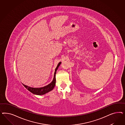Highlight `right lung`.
Listing matches in <instances>:
<instances>
[{
    "label": "right lung",
    "instance_id": "add662e5",
    "mask_svg": "<svg viewBox=\"0 0 125 125\" xmlns=\"http://www.w3.org/2000/svg\"><path fill=\"white\" fill-rule=\"evenodd\" d=\"M61 64V62L60 63H59L57 65V67L55 70V72L54 74V77H53V79L52 81V82L50 83H49V84H48V85L43 87H30L29 86H27L26 85L23 84L24 85V86L27 88L28 90L31 92V93H32V94H34L39 95H43L45 94L46 93L49 92L50 91L52 90L53 88L54 87L55 85V83H56V79H55V75H56V73L57 71V69L58 67H59L60 65Z\"/></svg>",
    "mask_w": 125,
    "mask_h": 125
}]
</instances>
